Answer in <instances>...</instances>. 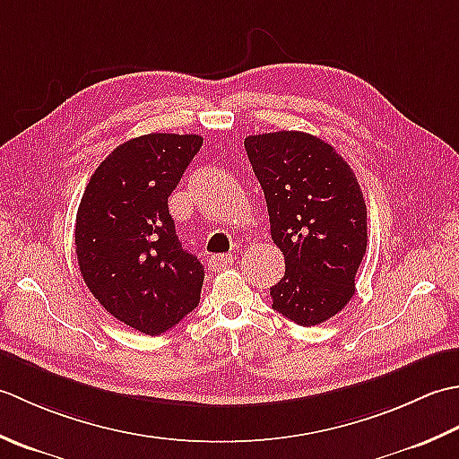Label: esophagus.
Segmentation results:
<instances>
[{
	"label": "esophagus",
	"instance_id": "1",
	"mask_svg": "<svg viewBox=\"0 0 459 459\" xmlns=\"http://www.w3.org/2000/svg\"><path fill=\"white\" fill-rule=\"evenodd\" d=\"M231 264H233V257H231L230 254H228V255L220 254V255H212V257H210L208 267H210L212 271H221V269H228Z\"/></svg>",
	"mask_w": 459,
	"mask_h": 459
}]
</instances>
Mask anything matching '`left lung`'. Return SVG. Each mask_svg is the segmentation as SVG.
I'll return each mask as SVG.
<instances>
[{"label":"left lung","mask_w":459,"mask_h":459,"mask_svg":"<svg viewBox=\"0 0 459 459\" xmlns=\"http://www.w3.org/2000/svg\"><path fill=\"white\" fill-rule=\"evenodd\" d=\"M243 144L285 255V275L269 291L273 308L301 326L329 321L352 299L367 251L357 176L331 144L299 130L251 134Z\"/></svg>","instance_id":"1"}]
</instances>
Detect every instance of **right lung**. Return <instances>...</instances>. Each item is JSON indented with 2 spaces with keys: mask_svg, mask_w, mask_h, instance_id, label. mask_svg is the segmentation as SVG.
<instances>
[{
  "mask_svg": "<svg viewBox=\"0 0 459 459\" xmlns=\"http://www.w3.org/2000/svg\"><path fill=\"white\" fill-rule=\"evenodd\" d=\"M202 143L195 134L130 138L99 164L79 204L74 247L89 291L151 336L200 303L204 267L178 239L168 195Z\"/></svg>",
  "mask_w": 459,
  "mask_h": 459,
  "instance_id": "right-lung-1",
  "label": "right lung"
}]
</instances>
